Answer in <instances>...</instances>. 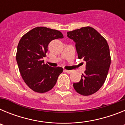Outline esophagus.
Here are the masks:
<instances>
[{"mask_svg":"<svg viewBox=\"0 0 125 125\" xmlns=\"http://www.w3.org/2000/svg\"><path fill=\"white\" fill-rule=\"evenodd\" d=\"M64 72L67 73H68V74H70V73H73V71H71V70H64Z\"/></svg>","mask_w":125,"mask_h":125,"instance_id":"esophagus-1","label":"esophagus"}]
</instances>
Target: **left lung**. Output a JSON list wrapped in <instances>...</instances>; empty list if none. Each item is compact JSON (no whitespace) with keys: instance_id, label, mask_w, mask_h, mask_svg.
<instances>
[{"instance_id":"1","label":"left lung","mask_w":125,"mask_h":125,"mask_svg":"<svg viewBox=\"0 0 125 125\" xmlns=\"http://www.w3.org/2000/svg\"><path fill=\"white\" fill-rule=\"evenodd\" d=\"M76 43L78 58L86 61V71L78 83L73 84L76 91L83 96L95 93L105 81L111 64L110 49L106 39L91 27L67 32Z\"/></svg>"}]
</instances>
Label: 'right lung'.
Masks as SVG:
<instances>
[{"mask_svg": "<svg viewBox=\"0 0 125 125\" xmlns=\"http://www.w3.org/2000/svg\"><path fill=\"white\" fill-rule=\"evenodd\" d=\"M63 38L59 31L38 27L22 37L17 46L16 61L25 84L35 92L43 93L54 86L62 73L61 67L52 68L42 60L51 41Z\"/></svg>", "mask_w": 125, "mask_h": 125, "instance_id": "add662e5", "label": "right lung"}]
</instances>
